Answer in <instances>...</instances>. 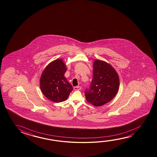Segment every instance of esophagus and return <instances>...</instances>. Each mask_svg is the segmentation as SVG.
I'll return each instance as SVG.
<instances>
[{
	"instance_id": "obj_1",
	"label": "esophagus",
	"mask_w": 157,
	"mask_h": 157,
	"mask_svg": "<svg viewBox=\"0 0 157 157\" xmlns=\"http://www.w3.org/2000/svg\"><path fill=\"white\" fill-rule=\"evenodd\" d=\"M80 89H81V87L80 86H77L74 87V90H80Z\"/></svg>"
}]
</instances>
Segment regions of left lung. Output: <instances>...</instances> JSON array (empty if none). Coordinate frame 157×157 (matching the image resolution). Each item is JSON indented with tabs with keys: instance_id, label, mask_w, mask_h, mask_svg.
<instances>
[{
	"instance_id": "1",
	"label": "left lung",
	"mask_w": 157,
	"mask_h": 157,
	"mask_svg": "<svg viewBox=\"0 0 157 157\" xmlns=\"http://www.w3.org/2000/svg\"><path fill=\"white\" fill-rule=\"evenodd\" d=\"M119 79L115 70L108 63L95 60L93 64V77L85 95L87 102L101 106L111 101L118 90Z\"/></svg>"
}]
</instances>
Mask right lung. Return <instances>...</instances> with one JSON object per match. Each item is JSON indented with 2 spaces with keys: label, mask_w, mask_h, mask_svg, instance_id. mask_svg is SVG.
<instances>
[{
  "label": "right lung",
  "mask_w": 157,
  "mask_h": 157,
  "mask_svg": "<svg viewBox=\"0 0 157 157\" xmlns=\"http://www.w3.org/2000/svg\"><path fill=\"white\" fill-rule=\"evenodd\" d=\"M66 70L62 59H58L48 64L43 72L40 86L43 94L50 100L56 103L66 100L73 90L64 77Z\"/></svg>",
  "instance_id": "1"
}]
</instances>
